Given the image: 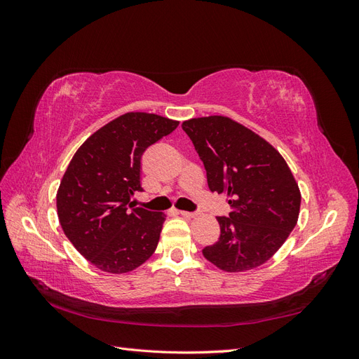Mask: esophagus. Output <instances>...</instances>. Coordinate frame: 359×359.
<instances>
[{
  "mask_svg": "<svg viewBox=\"0 0 359 359\" xmlns=\"http://www.w3.org/2000/svg\"><path fill=\"white\" fill-rule=\"evenodd\" d=\"M182 217H186V219H194L196 217V212H189V211H178Z\"/></svg>",
  "mask_w": 359,
  "mask_h": 359,
  "instance_id": "esophagus-1",
  "label": "esophagus"
}]
</instances>
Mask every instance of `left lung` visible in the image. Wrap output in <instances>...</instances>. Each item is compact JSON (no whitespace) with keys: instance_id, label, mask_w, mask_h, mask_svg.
Returning a JSON list of instances; mask_svg holds the SVG:
<instances>
[{"instance_id":"left-lung-1","label":"left lung","mask_w":359,"mask_h":359,"mask_svg":"<svg viewBox=\"0 0 359 359\" xmlns=\"http://www.w3.org/2000/svg\"><path fill=\"white\" fill-rule=\"evenodd\" d=\"M206 170L211 191L226 194L229 217H217L220 240L202 250L226 273L264 265L297 226L301 191L286 160L253 130L229 116L182 123Z\"/></svg>"}]
</instances>
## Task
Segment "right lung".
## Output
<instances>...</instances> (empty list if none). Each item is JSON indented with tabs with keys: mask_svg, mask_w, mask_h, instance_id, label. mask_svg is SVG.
Instances as JSON below:
<instances>
[{
	"mask_svg": "<svg viewBox=\"0 0 359 359\" xmlns=\"http://www.w3.org/2000/svg\"><path fill=\"white\" fill-rule=\"evenodd\" d=\"M180 121L127 112L93 133L76 151L57 191L64 233L95 268L109 274L136 269L156 252L166 214L132 208L144 151Z\"/></svg>",
	"mask_w": 359,
	"mask_h": 359,
	"instance_id": "right-lung-1",
	"label": "right lung"
}]
</instances>
